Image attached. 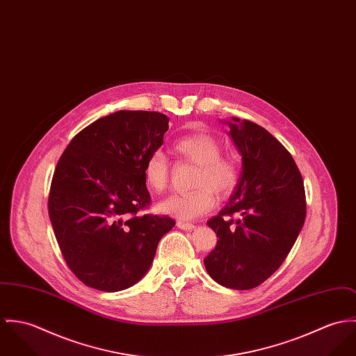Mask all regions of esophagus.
<instances>
[{
	"label": "esophagus",
	"instance_id": "34e87169",
	"mask_svg": "<svg viewBox=\"0 0 356 356\" xmlns=\"http://www.w3.org/2000/svg\"><path fill=\"white\" fill-rule=\"evenodd\" d=\"M177 227L183 231H193L195 228V225L193 222H184V221H179Z\"/></svg>",
	"mask_w": 356,
	"mask_h": 356
}]
</instances>
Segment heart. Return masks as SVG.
<instances>
[{"mask_svg":"<svg viewBox=\"0 0 356 356\" xmlns=\"http://www.w3.org/2000/svg\"><path fill=\"white\" fill-rule=\"evenodd\" d=\"M173 150L197 165L195 190L173 194L159 204V211L179 220H194L209 213L217 202L216 193H231L238 180V165L232 157L221 156V143L210 134H193L175 142ZM143 176L153 191H162L169 180V163L162 152H153L145 163Z\"/></svg>","mask_w":356,"mask_h":356,"instance_id":"heart-1","label":"heart"}]
</instances>
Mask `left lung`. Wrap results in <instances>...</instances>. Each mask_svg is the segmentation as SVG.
Returning <instances> with one entry per match:
<instances>
[{
    "label": "left lung",
    "mask_w": 356,
    "mask_h": 356,
    "mask_svg": "<svg viewBox=\"0 0 356 356\" xmlns=\"http://www.w3.org/2000/svg\"><path fill=\"white\" fill-rule=\"evenodd\" d=\"M241 156L234 194L207 221L218 237L203 259L214 281L232 289H251L281 266L306 218L302 175L288 150L261 125L222 120Z\"/></svg>",
    "instance_id": "8db88e82"
}]
</instances>
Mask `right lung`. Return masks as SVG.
Returning a JSON list of instances; mask_svg holds the SVG:
<instances>
[{
  "label": "right lung",
  "mask_w": 356,
  "mask_h": 356,
  "mask_svg": "<svg viewBox=\"0 0 356 356\" xmlns=\"http://www.w3.org/2000/svg\"><path fill=\"white\" fill-rule=\"evenodd\" d=\"M169 119L119 111L81 129L58 159L49 217L70 269L86 285L118 292L149 272L170 217L138 216L150 203L143 168Z\"/></svg>",
  "instance_id": "1"
}]
</instances>
